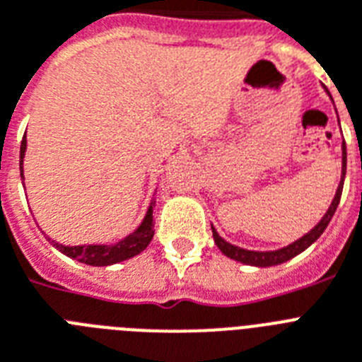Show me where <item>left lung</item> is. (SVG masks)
<instances>
[{"instance_id": "1", "label": "left lung", "mask_w": 362, "mask_h": 362, "mask_svg": "<svg viewBox=\"0 0 362 362\" xmlns=\"http://www.w3.org/2000/svg\"><path fill=\"white\" fill-rule=\"evenodd\" d=\"M344 177H346V144H342V175H340L339 188H337L335 198H333V202H331L327 213L322 216L320 222L316 223L315 228L310 229L309 233H305L303 237L294 240L292 244H288V246L281 247V250H274V252H252V250H244V247H238L235 246V244H229L228 240H223V238L218 235L216 229L211 226V229H213L214 244H216L218 250H220L223 255L233 259V261L242 262V264H252V267L267 268V267H276V264L291 261L292 257L300 255L301 252H305L307 247H309L313 242H316V238L320 237L322 233L325 231L327 223L331 222V218H333L337 207H339L340 196H342V187H344Z\"/></svg>"}]
</instances>
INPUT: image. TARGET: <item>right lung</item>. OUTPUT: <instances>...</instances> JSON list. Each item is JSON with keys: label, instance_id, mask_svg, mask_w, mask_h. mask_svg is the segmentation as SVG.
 <instances>
[{"label": "right lung", "instance_id": "1", "mask_svg": "<svg viewBox=\"0 0 362 362\" xmlns=\"http://www.w3.org/2000/svg\"><path fill=\"white\" fill-rule=\"evenodd\" d=\"M27 140L25 136L22 139V146H20V170H22V181H23V157H25ZM153 205L149 203L146 216L142 220L139 228L134 229L131 235L118 240L116 244H83V246H64L59 242L52 240L53 246L61 253H64L70 259H76L79 262L90 264V267H109V264H116V262L127 261L131 257L139 255L140 252H144L148 244L153 238Z\"/></svg>", "mask_w": 362, "mask_h": 362}]
</instances>
